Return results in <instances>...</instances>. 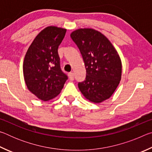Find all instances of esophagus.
Segmentation results:
<instances>
[{
    "instance_id": "obj_1",
    "label": "esophagus",
    "mask_w": 152,
    "mask_h": 152,
    "mask_svg": "<svg viewBox=\"0 0 152 152\" xmlns=\"http://www.w3.org/2000/svg\"><path fill=\"white\" fill-rule=\"evenodd\" d=\"M68 76H69V78H70V80H74V74L72 72H70L68 74Z\"/></svg>"
}]
</instances>
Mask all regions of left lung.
Segmentation results:
<instances>
[{
  "label": "left lung",
  "mask_w": 152,
  "mask_h": 152,
  "mask_svg": "<svg viewBox=\"0 0 152 152\" xmlns=\"http://www.w3.org/2000/svg\"><path fill=\"white\" fill-rule=\"evenodd\" d=\"M70 37L80 51L86 70V80L78 83L81 93L94 103L109 99L121 79L122 64L117 51L106 36L91 28L74 31Z\"/></svg>",
  "instance_id": "8db88e82"
}]
</instances>
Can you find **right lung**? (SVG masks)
<instances>
[{"instance_id": "right-lung-1", "label": "right lung", "mask_w": 152, "mask_h": 152, "mask_svg": "<svg viewBox=\"0 0 152 152\" xmlns=\"http://www.w3.org/2000/svg\"><path fill=\"white\" fill-rule=\"evenodd\" d=\"M66 29L49 26L36 36L25 54L23 71L29 91L43 101L60 93L68 77L61 70L58 49Z\"/></svg>"}]
</instances>
